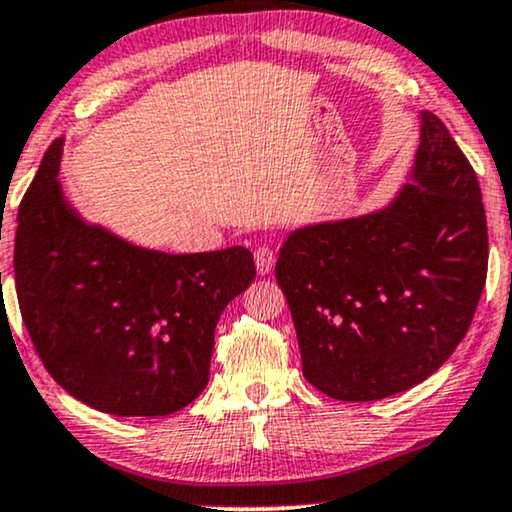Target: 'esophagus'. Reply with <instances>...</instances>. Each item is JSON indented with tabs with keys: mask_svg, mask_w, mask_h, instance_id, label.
Wrapping results in <instances>:
<instances>
[{
	"mask_svg": "<svg viewBox=\"0 0 512 512\" xmlns=\"http://www.w3.org/2000/svg\"><path fill=\"white\" fill-rule=\"evenodd\" d=\"M274 262H276L274 250H271L269 245H257V248H255V267L262 276L271 274V269H274Z\"/></svg>",
	"mask_w": 512,
	"mask_h": 512,
	"instance_id": "34e87169",
	"label": "esophagus"
}]
</instances>
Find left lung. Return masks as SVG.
<instances>
[{
	"instance_id": "obj_1",
	"label": "left lung",
	"mask_w": 512,
	"mask_h": 512,
	"mask_svg": "<svg viewBox=\"0 0 512 512\" xmlns=\"http://www.w3.org/2000/svg\"><path fill=\"white\" fill-rule=\"evenodd\" d=\"M410 180L384 208L290 231L276 281L302 372L344 403L403 393L466 337L487 278V217L475 170L421 112Z\"/></svg>"
}]
</instances>
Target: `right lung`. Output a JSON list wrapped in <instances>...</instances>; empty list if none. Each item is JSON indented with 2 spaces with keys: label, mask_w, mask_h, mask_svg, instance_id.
<instances>
[{
  "label": "right lung",
  "mask_w": 512,
  "mask_h": 512,
  "mask_svg": "<svg viewBox=\"0 0 512 512\" xmlns=\"http://www.w3.org/2000/svg\"><path fill=\"white\" fill-rule=\"evenodd\" d=\"M63 138L18 208L16 292L39 358L72 398L114 417H166L208 386L224 306L255 278L243 245L140 248L86 222L60 185Z\"/></svg>",
  "instance_id": "obj_1"
}]
</instances>
